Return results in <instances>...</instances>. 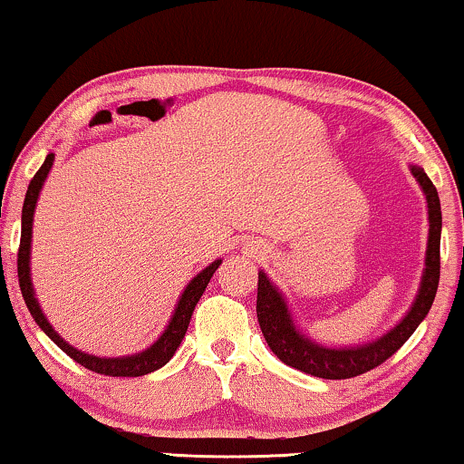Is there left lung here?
<instances>
[{
	"mask_svg": "<svg viewBox=\"0 0 464 464\" xmlns=\"http://www.w3.org/2000/svg\"><path fill=\"white\" fill-rule=\"evenodd\" d=\"M413 176L424 188L428 199V219H430V237H428L426 251V271L421 277L420 295L411 307V312L404 316L398 327H393L390 334L382 335L381 340L372 344L357 348H327L316 342L307 340L295 329L293 318H290L288 307L282 299V295L273 288L265 273H258V301H256V312H258V323L265 335L266 344L277 354L285 365L305 372V374L318 376V379H353V376L365 374L374 370L376 365L392 357L404 342L413 335V331L420 327L421 320L426 318L428 310L432 307L434 295L439 288V273H441V202H439L437 187L428 179L426 171L413 165L411 168Z\"/></svg>",
	"mask_w": 464,
	"mask_h": 464,
	"instance_id": "obj_1",
	"label": "left lung"
}]
</instances>
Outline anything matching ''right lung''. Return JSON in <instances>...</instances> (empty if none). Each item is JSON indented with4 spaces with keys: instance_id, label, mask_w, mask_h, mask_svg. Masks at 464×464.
Here are the masks:
<instances>
[{
    "instance_id": "obj_1",
    "label": "right lung",
    "mask_w": 464,
    "mask_h": 464,
    "mask_svg": "<svg viewBox=\"0 0 464 464\" xmlns=\"http://www.w3.org/2000/svg\"><path fill=\"white\" fill-rule=\"evenodd\" d=\"M55 154L51 152L44 159V163L40 165V169L34 174V179L27 187L25 193V202H23V215H21V243H19V254H16V271H19V285H21V295L23 301H25L27 310L34 316V320L38 323V327L47 334L51 340L55 342L57 346L64 351L68 357L74 359L77 363H82L83 368L96 372V374H105V376H144L150 374V372L159 370L161 365H165L174 357L176 348L180 346L182 337H185L188 323H191L193 310H196L199 296L204 295L206 285H208L213 273L219 268L221 260H215L213 265L206 266L198 277L191 279V284L187 285L185 293H182L179 307H176L174 316H171V323L165 329V334L159 337L154 344L148 348L144 353L130 354V357H118V359H101L94 357V354H85L77 348H72L71 344H66L60 335L51 329V324L44 318V314L40 312L36 296H34V288H32V279H30V243H32V219H34V208H36V199L40 188H43V182L47 179L51 165H53Z\"/></svg>"
}]
</instances>
